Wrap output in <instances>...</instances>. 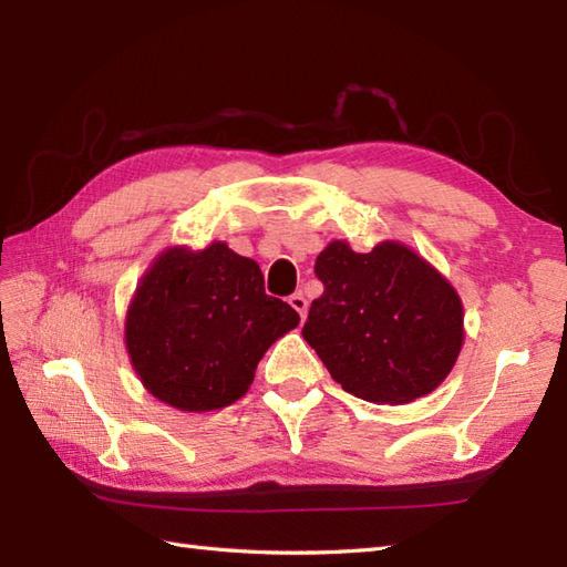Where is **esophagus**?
Returning <instances> with one entry per match:
<instances>
[{
	"mask_svg": "<svg viewBox=\"0 0 567 567\" xmlns=\"http://www.w3.org/2000/svg\"><path fill=\"white\" fill-rule=\"evenodd\" d=\"M290 305H292V309L297 311L299 317H307V297L302 295V292H295L292 297H290Z\"/></svg>",
	"mask_w": 567,
	"mask_h": 567,
	"instance_id": "obj_1",
	"label": "esophagus"
}]
</instances>
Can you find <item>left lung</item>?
<instances>
[{
	"label": "left lung",
	"mask_w": 567,
	"mask_h": 567,
	"mask_svg": "<svg viewBox=\"0 0 567 567\" xmlns=\"http://www.w3.org/2000/svg\"><path fill=\"white\" fill-rule=\"evenodd\" d=\"M315 272L323 295L302 329L331 378L372 404H406L449 378L463 348V302L416 250L331 240Z\"/></svg>",
	"instance_id": "8db88e82"
}]
</instances>
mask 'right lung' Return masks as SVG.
<instances>
[{"mask_svg": "<svg viewBox=\"0 0 567 567\" xmlns=\"http://www.w3.org/2000/svg\"><path fill=\"white\" fill-rule=\"evenodd\" d=\"M299 323L265 295L256 260L224 240L163 250L126 311V351L155 400L179 412H214L240 400L265 351Z\"/></svg>", "mask_w": 567, "mask_h": 567, "instance_id": "right-lung-1", "label": "right lung"}]
</instances>
